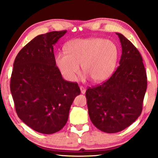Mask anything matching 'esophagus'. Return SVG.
Listing matches in <instances>:
<instances>
[{
    "label": "esophagus",
    "instance_id": "obj_1",
    "mask_svg": "<svg viewBox=\"0 0 158 158\" xmlns=\"http://www.w3.org/2000/svg\"><path fill=\"white\" fill-rule=\"evenodd\" d=\"M80 90H81V93H82V94H84V93H85V89L84 87L80 86Z\"/></svg>",
    "mask_w": 158,
    "mask_h": 158
}]
</instances>
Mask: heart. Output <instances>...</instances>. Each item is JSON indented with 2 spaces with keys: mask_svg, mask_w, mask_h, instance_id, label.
Listing matches in <instances>:
<instances>
[{
  "mask_svg": "<svg viewBox=\"0 0 158 158\" xmlns=\"http://www.w3.org/2000/svg\"><path fill=\"white\" fill-rule=\"evenodd\" d=\"M65 53L58 52L55 63L66 80L74 81L80 71L93 81H105L114 73L118 60V49L113 42L92 37L77 39L65 46Z\"/></svg>",
  "mask_w": 158,
  "mask_h": 158,
  "instance_id": "1",
  "label": "heart"
}]
</instances>
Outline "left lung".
Wrapping results in <instances>:
<instances>
[{
    "label": "left lung",
    "instance_id": "left-lung-1",
    "mask_svg": "<svg viewBox=\"0 0 158 158\" xmlns=\"http://www.w3.org/2000/svg\"><path fill=\"white\" fill-rule=\"evenodd\" d=\"M122 55L115 73L85 91L90 121L102 132L116 133L132 124L142 111L147 76L142 57L129 40L117 33Z\"/></svg>",
    "mask_w": 158,
    "mask_h": 158
}]
</instances>
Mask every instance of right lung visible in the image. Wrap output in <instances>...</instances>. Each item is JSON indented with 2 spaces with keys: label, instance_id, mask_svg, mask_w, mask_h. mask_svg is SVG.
<instances>
[{
  "label": "right lung",
  "instance_id": "add662e5",
  "mask_svg": "<svg viewBox=\"0 0 158 158\" xmlns=\"http://www.w3.org/2000/svg\"><path fill=\"white\" fill-rule=\"evenodd\" d=\"M66 32L37 35L21 49L13 65L10 90L16 112L28 127L47 135L65 126L81 93L78 84L64 80L56 65L53 45Z\"/></svg>",
  "mask_w": 158,
  "mask_h": 158
}]
</instances>
